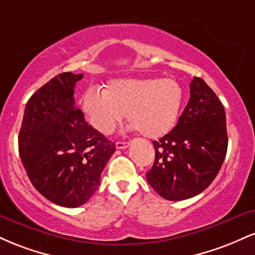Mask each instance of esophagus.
I'll return each mask as SVG.
<instances>
[{
    "instance_id": "34e87169",
    "label": "esophagus",
    "mask_w": 255,
    "mask_h": 255,
    "mask_svg": "<svg viewBox=\"0 0 255 255\" xmlns=\"http://www.w3.org/2000/svg\"><path fill=\"white\" fill-rule=\"evenodd\" d=\"M116 147H118L119 150H125V148L128 147V142L118 141V142H116Z\"/></svg>"
}]
</instances>
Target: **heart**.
<instances>
[{
  "label": "heart",
  "mask_w": 255,
  "mask_h": 255,
  "mask_svg": "<svg viewBox=\"0 0 255 255\" xmlns=\"http://www.w3.org/2000/svg\"><path fill=\"white\" fill-rule=\"evenodd\" d=\"M183 89L172 78H125L108 83L105 91L89 89L83 109L98 131L110 134L125 118L148 139L168 134L176 125Z\"/></svg>",
  "instance_id": "obj_1"
}]
</instances>
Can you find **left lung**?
Returning a JSON list of instances; mask_svg holds the SVG:
<instances>
[{"mask_svg": "<svg viewBox=\"0 0 255 255\" xmlns=\"http://www.w3.org/2000/svg\"><path fill=\"white\" fill-rule=\"evenodd\" d=\"M191 97L174 129L154 140L153 166L146 172L152 188L166 200H184L215 180L228 148L222 102L201 78H193Z\"/></svg>", "mask_w": 255, "mask_h": 255, "instance_id": "obj_1", "label": "left lung"}]
</instances>
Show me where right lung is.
<instances>
[{
	"instance_id": "obj_1",
	"label": "right lung",
	"mask_w": 255,
	"mask_h": 255,
	"mask_svg": "<svg viewBox=\"0 0 255 255\" xmlns=\"http://www.w3.org/2000/svg\"><path fill=\"white\" fill-rule=\"evenodd\" d=\"M83 74L62 73L38 89L26 104L19 154L43 197L64 207L86 203L115 152V142L85 121L74 101Z\"/></svg>"
}]
</instances>
